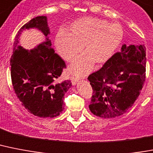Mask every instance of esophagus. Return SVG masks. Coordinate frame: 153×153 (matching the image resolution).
<instances>
[{
  "label": "esophagus",
  "instance_id": "1",
  "mask_svg": "<svg viewBox=\"0 0 153 153\" xmlns=\"http://www.w3.org/2000/svg\"><path fill=\"white\" fill-rule=\"evenodd\" d=\"M71 82H72L73 85H76V83L79 82V78H77V77L72 76L71 78Z\"/></svg>",
  "mask_w": 153,
  "mask_h": 153
}]
</instances>
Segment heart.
I'll use <instances>...</instances> for the list:
<instances>
[{"label": "heart", "mask_w": 153, "mask_h": 153, "mask_svg": "<svg viewBox=\"0 0 153 153\" xmlns=\"http://www.w3.org/2000/svg\"><path fill=\"white\" fill-rule=\"evenodd\" d=\"M123 30L118 23H108L97 18L79 19L71 23L68 32L59 30L55 38V45L59 56L71 62L79 56L69 67L75 76H84L91 71L94 63L104 64L113 56L120 46Z\"/></svg>", "instance_id": "obj_1"}]
</instances>
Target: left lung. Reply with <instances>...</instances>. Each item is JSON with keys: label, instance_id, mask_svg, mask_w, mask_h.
<instances>
[{"label": "left lung", "instance_id": "1", "mask_svg": "<svg viewBox=\"0 0 153 153\" xmlns=\"http://www.w3.org/2000/svg\"><path fill=\"white\" fill-rule=\"evenodd\" d=\"M145 50L144 45H123L120 53L88 77L94 90L89 108L94 115L115 118L132 107L145 81Z\"/></svg>", "mask_w": 153, "mask_h": 153}]
</instances>
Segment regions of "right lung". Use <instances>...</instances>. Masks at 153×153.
Wrapping results in <instances>:
<instances>
[{"label": "right lung", "mask_w": 153, "mask_h": 153, "mask_svg": "<svg viewBox=\"0 0 153 153\" xmlns=\"http://www.w3.org/2000/svg\"><path fill=\"white\" fill-rule=\"evenodd\" d=\"M31 28L40 30L46 41L29 51L18 44L22 32ZM49 33L46 16L32 19L16 34L10 60L16 96L30 113L42 118L56 117L63 111L64 95L72 85L70 80L56 82L66 64L52 48Z\"/></svg>", "instance_id": "add662e5"}]
</instances>
